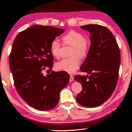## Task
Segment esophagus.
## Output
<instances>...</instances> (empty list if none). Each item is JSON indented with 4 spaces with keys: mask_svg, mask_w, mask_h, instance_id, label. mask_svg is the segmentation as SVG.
<instances>
[{
    "mask_svg": "<svg viewBox=\"0 0 132 132\" xmlns=\"http://www.w3.org/2000/svg\"><path fill=\"white\" fill-rule=\"evenodd\" d=\"M73 80H74V77H73L72 75H70V78H69V81H72Z\"/></svg>",
    "mask_w": 132,
    "mask_h": 132,
    "instance_id": "1",
    "label": "esophagus"
}]
</instances>
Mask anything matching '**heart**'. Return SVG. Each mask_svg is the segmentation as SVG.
<instances>
[{"label":"heart","instance_id":"1","mask_svg":"<svg viewBox=\"0 0 132 132\" xmlns=\"http://www.w3.org/2000/svg\"><path fill=\"white\" fill-rule=\"evenodd\" d=\"M63 44L72 46L69 55L71 57L64 58L56 63L55 67L58 71L72 73L77 69L80 65L78 58H85L89 52L90 44L89 40L85 38L80 33L71 30L62 37ZM61 45L56 39H54L50 45L51 53L54 57L60 55Z\"/></svg>","mask_w":132,"mask_h":132}]
</instances>
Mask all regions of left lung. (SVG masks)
Returning a JSON list of instances; mask_svg holds the SVG:
<instances>
[{
    "instance_id": "1",
    "label": "left lung",
    "mask_w": 132,
    "mask_h": 132,
    "mask_svg": "<svg viewBox=\"0 0 132 132\" xmlns=\"http://www.w3.org/2000/svg\"><path fill=\"white\" fill-rule=\"evenodd\" d=\"M81 28L90 33L91 45L80 69L89 75L74 77L82 85L76 101L83 106L96 107L114 92L119 76L120 50L114 35L105 27L89 24Z\"/></svg>"
}]
</instances>
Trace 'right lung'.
<instances>
[{
    "label": "right lung",
    "mask_w": 132,
    "mask_h": 132,
    "mask_svg": "<svg viewBox=\"0 0 132 132\" xmlns=\"http://www.w3.org/2000/svg\"><path fill=\"white\" fill-rule=\"evenodd\" d=\"M64 31L35 25L20 32L13 41L10 68L15 87L22 99L38 110L56 106L61 90L69 82L70 76L65 71H52L46 76L43 74L46 67L52 70L53 66L51 42Z\"/></svg>",
    "instance_id": "1"
}]
</instances>
